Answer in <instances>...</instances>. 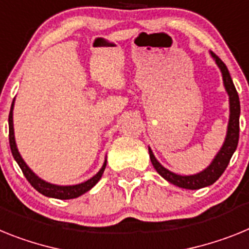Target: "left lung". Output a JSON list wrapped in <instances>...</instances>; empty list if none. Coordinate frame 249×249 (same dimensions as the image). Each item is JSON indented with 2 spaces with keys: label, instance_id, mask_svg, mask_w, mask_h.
<instances>
[{
  "label": "left lung",
  "instance_id": "1",
  "mask_svg": "<svg viewBox=\"0 0 249 249\" xmlns=\"http://www.w3.org/2000/svg\"><path fill=\"white\" fill-rule=\"evenodd\" d=\"M213 59L215 60L217 65L219 66L222 75H223V81L226 90L229 95V109H231V115H229V123H228V131H227V138L224 142L223 146L214 158V160L212 161L211 165L203 172L194 174V176H178L174 173L169 172L165 169L160 163L155 159L153 151L149 148V155H150V160L153 166L155 168L159 174L163 177L164 179L172 183V184L177 185V187L185 188V189H199L203 187H208V185L213 184L218 178H219L226 168L228 166L229 160L232 158L233 153L237 149L239 139V114H241V105H239V96L238 92L235 90L234 84L232 81V77L229 75V71L227 69L226 64L218 57L215 53H212Z\"/></svg>",
  "mask_w": 249,
  "mask_h": 249
}]
</instances>
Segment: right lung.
<instances>
[{"mask_svg":"<svg viewBox=\"0 0 249 249\" xmlns=\"http://www.w3.org/2000/svg\"><path fill=\"white\" fill-rule=\"evenodd\" d=\"M12 109H14V101H12L10 115H8V139H10L11 151H12V155H14L15 160L17 161L18 165H20L21 170H22L23 173V176L26 177V179L29 180L30 184H31L35 189L37 190V192H40L41 194H44V196H46L57 198V199H72V198H77V196H80L81 194L86 193L88 190L91 189V188L94 187L99 180H100L104 170H105V166H107V161L104 163L103 168H101L100 172H99L96 176H94L91 179H89V180L84 181V183H81V184L66 185V187H62V185L50 184V183H47V181L38 178L35 173H32V170L30 169L29 166L26 165V163L23 161L22 158H21L20 153H18V150H17L16 142H15V135H14Z\"/></svg>","mask_w":249,"mask_h":249,"instance_id":"add662e5","label":"right lung"}]
</instances>
